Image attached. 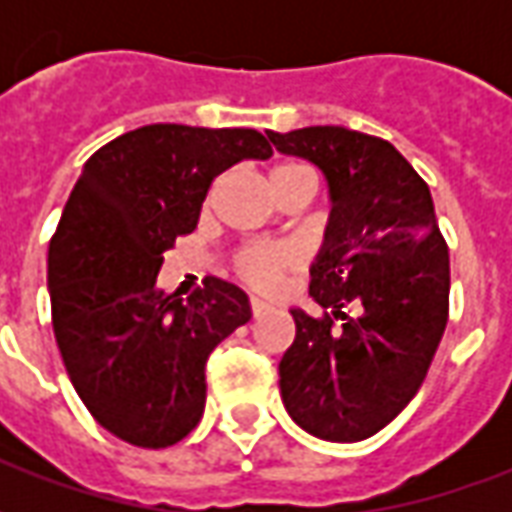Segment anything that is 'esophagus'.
Masks as SVG:
<instances>
[{
	"label": "esophagus",
	"instance_id": "1",
	"mask_svg": "<svg viewBox=\"0 0 512 512\" xmlns=\"http://www.w3.org/2000/svg\"><path fill=\"white\" fill-rule=\"evenodd\" d=\"M266 310H268V304H263L260 299L249 301V312H252V318H260V315H263Z\"/></svg>",
	"mask_w": 512,
	"mask_h": 512
}]
</instances>
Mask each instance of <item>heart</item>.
Masks as SVG:
<instances>
[{
	"instance_id": "heart-1",
	"label": "heart",
	"mask_w": 512,
	"mask_h": 512,
	"mask_svg": "<svg viewBox=\"0 0 512 512\" xmlns=\"http://www.w3.org/2000/svg\"><path fill=\"white\" fill-rule=\"evenodd\" d=\"M279 183H312L315 186V172L301 161H285L271 172V186ZM296 266V255L290 249L279 246H244L233 255L235 277L252 285L257 290H268L277 285L279 279Z\"/></svg>"
}]
</instances>
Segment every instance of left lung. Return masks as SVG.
I'll return each mask as SVG.
<instances>
[{"instance_id": "1", "label": "left lung", "mask_w": 512, "mask_h": 512, "mask_svg": "<svg viewBox=\"0 0 512 512\" xmlns=\"http://www.w3.org/2000/svg\"><path fill=\"white\" fill-rule=\"evenodd\" d=\"M277 150L318 164L332 222L296 340L279 362L288 414L326 441H362L417 395L450 318V249L417 169L378 136L343 126L268 131Z\"/></svg>"}]
</instances>
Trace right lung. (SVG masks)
I'll return each instance as SVG.
<instances>
[{"instance_id":"right-lung-1","label":"right lung","mask_w":512,"mask_h":512,"mask_svg":"<svg viewBox=\"0 0 512 512\" xmlns=\"http://www.w3.org/2000/svg\"><path fill=\"white\" fill-rule=\"evenodd\" d=\"M268 156L255 128L156 123L84 164L49 244L51 323L76 395L117 439L161 450L197 428L208 356L249 321V301L216 277L183 301L156 277L213 178Z\"/></svg>"}]
</instances>
